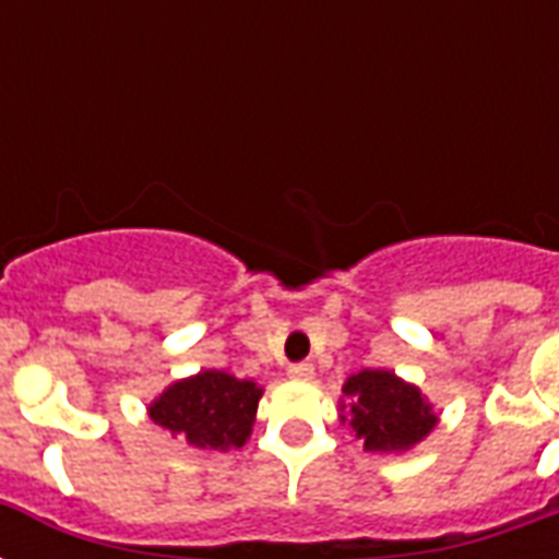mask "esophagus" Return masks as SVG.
<instances>
[{"label": "esophagus", "instance_id": "obj_1", "mask_svg": "<svg viewBox=\"0 0 559 559\" xmlns=\"http://www.w3.org/2000/svg\"><path fill=\"white\" fill-rule=\"evenodd\" d=\"M289 380H296V382H310L313 380V366L310 362H298V366H289Z\"/></svg>", "mask_w": 559, "mask_h": 559}]
</instances>
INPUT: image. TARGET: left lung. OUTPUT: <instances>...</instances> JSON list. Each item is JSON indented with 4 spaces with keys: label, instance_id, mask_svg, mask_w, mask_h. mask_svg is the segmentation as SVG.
<instances>
[{
    "label": "left lung",
    "instance_id": "1",
    "mask_svg": "<svg viewBox=\"0 0 559 559\" xmlns=\"http://www.w3.org/2000/svg\"><path fill=\"white\" fill-rule=\"evenodd\" d=\"M342 424L357 432L366 452H406L438 424L432 403L394 371L366 368L342 385Z\"/></svg>",
    "mask_w": 559,
    "mask_h": 559
}]
</instances>
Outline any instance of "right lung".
<instances>
[{
	"instance_id": "obj_1",
	"label": "right lung",
	"mask_w": 559,
	"mask_h": 559,
	"mask_svg": "<svg viewBox=\"0 0 559 559\" xmlns=\"http://www.w3.org/2000/svg\"><path fill=\"white\" fill-rule=\"evenodd\" d=\"M261 394L258 382L209 368L168 385L147 406V415L197 450L226 452L249 441Z\"/></svg>"
}]
</instances>
